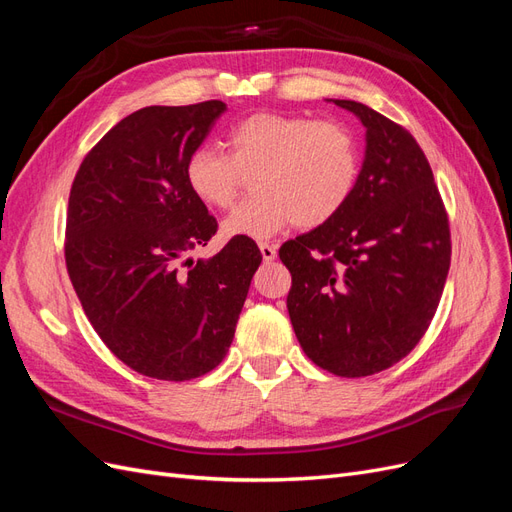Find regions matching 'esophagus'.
Segmentation results:
<instances>
[{
	"label": "esophagus",
	"mask_w": 512,
	"mask_h": 512,
	"mask_svg": "<svg viewBox=\"0 0 512 512\" xmlns=\"http://www.w3.org/2000/svg\"><path fill=\"white\" fill-rule=\"evenodd\" d=\"M258 247H260L262 260L271 262V260H275V258H277V247H275L273 243H258Z\"/></svg>",
	"instance_id": "1"
}]
</instances>
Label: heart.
Listing matches in <instances>:
<instances>
[{
  "mask_svg": "<svg viewBox=\"0 0 512 512\" xmlns=\"http://www.w3.org/2000/svg\"><path fill=\"white\" fill-rule=\"evenodd\" d=\"M226 147H198L185 160L190 190L215 209L235 205L254 175L256 194L224 222L226 237L267 239L290 224L320 226L344 209L359 181V145L337 121L254 113L230 128Z\"/></svg>",
  "mask_w": 512,
  "mask_h": 512,
  "instance_id": "b5f03b06",
  "label": "heart"
}]
</instances>
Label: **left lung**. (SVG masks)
<instances>
[{
	"mask_svg": "<svg viewBox=\"0 0 512 512\" xmlns=\"http://www.w3.org/2000/svg\"><path fill=\"white\" fill-rule=\"evenodd\" d=\"M365 126L359 181L335 218L280 247L303 352L342 378L389 369L421 342L451 267V230L414 136L361 102L329 100Z\"/></svg>",
	"mask_w": 512,
	"mask_h": 512,
	"instance_id": "left-lung-1",
	"label": "left lung"
}]
</instances>
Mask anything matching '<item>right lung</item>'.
I'll list each match as a JSON object with an SVG mask.
<instances>
[{
    "instance_id": "1",
    "label": "right lung",
    "mask_w": 512,
    "mask_h": 512,
    "mask_svg": "<svg viewBox=\"0 0 512 512\" xmlns=\"http://www.w3.org/2000/svg\"><path fill=\"white\" fill-rule=\"evenodd\" d=\"M224 111L220 100L141 108L87 153L70 190L76 297L108 350L149 378L183 382L222 363L262 262L250 237L181 262L218 230L185 181V160Z\"/></svg>"
}]
</instances>
